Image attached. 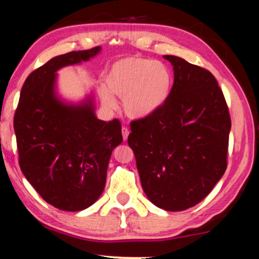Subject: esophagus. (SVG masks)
Masks as SVG:
<instances>
[{"label":"esophagus","instance_id":"34e87169","mask_svg":"<svg viewBox=\"0 0 259 259\" xmlns=\"http://www.w3.org/2000/svg\"><path fill=\"white\" fill-rule=\"evenodd\" d=\"M121 134H122V139L125 140H127V138H128V134H130V131H128V128H127V127H122L121 128Z\"/></svg>","mask_w":259,"mask_h":259}]
</instances>
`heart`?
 Listing matches in <instances>:
<instances>
[{
  "instance_id": "heart-1",
  "label": "heart",
  "mask_w": 259,
  "mask_h": 259,
  "mask_svg": "<svg viewBox=\"0 0 259 259\" xmlns=\"http://www.w3.org/2000/svg\"><path fill=\"white\" fill-rule=\"evenodd\" d=\"M105 86L99 95L105 107L114 109L122 99V109L127 117L143 119L156 113L171 94L173 75L163 62L140 56H126L109 67L104 78Z\"/></svg>"
}]
</instances>
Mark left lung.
Instances as JSON below:
<instances>
[{
    "mask_svg": "<svg viewBox=\"0 0 259 259\" xmlns=\"http://www.w3.org/2000/svg\"><path fill=\"white\" fill-rule=\"evenodd\" d=\"M163 57L173 66L171 94L157 112L131 122L128 146L148 200L184 211L206 197L225 173L231 118L209 71L173 55Z\"/></svg>",
    "mask_w": 259,
    "mask_h": 259,
    "instance_id": "left-lung-1",
    "label": "left lung"
}]
</instances>
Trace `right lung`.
Returning <instances> with one entry per match:
<instances>
[{
  "label": "right lung",
  "instance_id": "obj_1",
  "mask_svg": "<svg viewBox=\"0 0 259 259\" xmlns=\"http://www.w3.org/2000/svg\"><path fill=\"white\" fill-rule=\"evenodd\" d=\"M101 47L50 59L25 80L14 127L23 175L44 200L64 211H81L99 200L112 150L122 142L119 120H101L94 95L63 99L57 71L95 57Z\"/></svg>",
  "mask_w": 259,
  "mask_h": 259
}]
</instances>
